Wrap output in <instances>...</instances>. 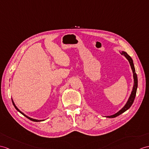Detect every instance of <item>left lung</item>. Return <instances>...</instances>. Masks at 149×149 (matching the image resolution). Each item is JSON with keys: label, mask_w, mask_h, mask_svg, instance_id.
Wrapping results in <instances>:
<instances>
[{"label": "left lung", "mask_w": 149, "mask_h": 149, "mask_svg": "<svg viewBox=\"0 0 149 149\" xmlns=\"http://www.w3.org/2000/svg\"><path fill=\"white\" fill-rule=\"evenodd\" d=\"M120 54L122 55H124V56L126 57V58L127 59V60H128L129 63L130 64V66L131 69H132V71H133V79H134V84H133V89H132V91H131V95L129 97V99L127 100V102H126V105H124L123 108L120 109L119 112H117V113H116L115 114H113V115L112 116H106V117H109V118H113V117H116L117 116H118L120 114L124 113V112H126L127 110H128L131 106L132 105V104L133 103V102L134 100V98H135V96H136V90H137V87H138V78H137V75L136 74V72H135V68H134V64H133V61L132 58H131L128 54H127V53H126L125 51H122V52H120Z\"/></svg>", "instance_id": "obj_1"}]
</instances>
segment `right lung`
Instances as JSON below:
<instances>
[{"label": "right lung", "instance_id": "1", "mask_svg": "<svg viewBox=\"0 0 149 149\" xmlns=\"http://www.w3.org/2000/svg\"><path fill=\"white\" fill-rule=\"evenodd\" d=\"M12 102H13V105H14V107H15V109L17 110H18V111L19 112H20L21 113H22V115H23L24 116H25V117H26V118H28V119H30V120H32V121H34V122H40V121H43V120H38V119H33V118H31V117H29V116H26L25 115V113H23L22 112H21L20 111V110L18 109V108H17V107L15 105V103H14V102H13V99H12Z\"/></svg>", "mask_w": 149, "mask_h": 149}]
</instances>
